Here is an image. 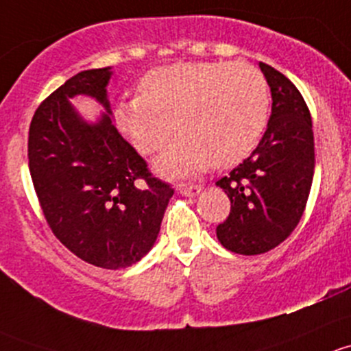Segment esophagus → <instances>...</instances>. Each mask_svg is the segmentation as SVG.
Listing matches in <instances>:
<instances>
[{"instance_id": "obj_1", "label": "esophagus", "mask_w": 351, "mask_h": 351, "mask_svg": "<svg viewBox=\"0 0 351 351\" xmlns=\"http://www.w3.org/2000/svg\"><path fill=\"white\" fill-rule=\"evenodd\" d=\"M180 193H184L186 196H197V194L201 193L202 187L199 184H184V186L179 187Z\"/></svg>"}]
</instances>
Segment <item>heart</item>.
I'll return each instance as SVG.
<instances>
[{"instance_id": "obj_1", "label": "heart", "mask_w": 351, "mask_h": 351, "mask_svg": "<svg viewBox=\"0 0 351 351\" xmlns=\"http://www.w3.org/2000/svg\"><path fill=\"white\" fill-rule=\"evenodd\" d=\"M140 95L114 110L117 126L143 155L182 138L162 158L169 172L237 165L255 149L269 120V84L245 62H179L152 69Z\"/></svg>"}]
</instances>
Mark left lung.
<instances>
[{
  "label": "left lung",
  "instance_id": "obj_1",
  "mask_svg": "<svg viewBox=\"0 0 351 351\" xmlns=\"http://www.w3.org/2000/svg\"><path fill=\"white\" fill-rule=\"evenodd\" d=\"M272 91V114L258 147L216 186L228 194V218L216 226L230 252L260 255L294 231L314 176V135L309 108L282 72L260 62Z\"/></svg>",
  "mask_w": 351,
  "mask_h": 351
}]
</instances>
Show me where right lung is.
I'll use <instances>...</instances> for the list:
<instances>
[{
    "mask_svg": "<svg viewBox=\"0 0 351 351\" xmlns=\"http://www.w3.org/2000/svg\"><path fill=\"white\" fill-rule=\"evenodd\" d=\"M110 69L67 79L47 96L28 130V169L47 225L74 255L101 269H125L154 247L174 189L111 125ZM96 97L108 110L97 125L68 99Z\"/></svg>",
    "mask_w": 351,
    "mask_h": 351,
    "instance_id": "obj_1",
    "label": "right lung"
}]
</instances>
